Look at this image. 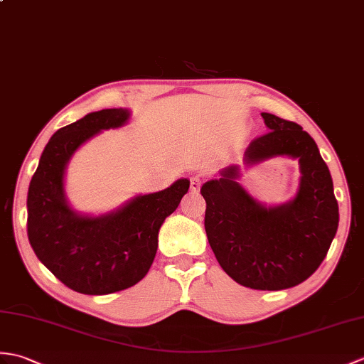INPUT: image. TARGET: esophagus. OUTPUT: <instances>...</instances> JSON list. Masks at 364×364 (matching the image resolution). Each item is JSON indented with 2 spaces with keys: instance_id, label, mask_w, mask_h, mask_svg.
<instances>
[{
  "instance_id": "obj_1",
  "label": "esophagus",
  "mask_w": 364,
  "mask_h": 364,
  "mask_svg": "<svg viewBox=\"0 0 364 364\" xmlns=\"http://www.w3.org/2000/svg\"><path fill=\"white\" fill-rule=\"evenodd\" d=\"M201 184H203V181H201L200 176H193V178L191 180V191L198 192L200 188H201Z\"/></svg>"
}]
</instances>
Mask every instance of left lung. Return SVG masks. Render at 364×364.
Here are the masks:
<instances>
[{"instance_id":"8db88e82","label":"left lung","mask_w":364,"mask_h":364,"mask_svg":"<svg viewBox=\"0 0 364 364\" xmlns=\"http://www.w3.org/2000/svg\"><path fill=\"white\" fill-rule=\"evenodd\" d=\"M268 129L245 151V167L289 156L299 163L294 197L279 205L256 200L239 183L240 167L201 186L210 248L235 282L255 290H284L314 274L324 260L340 222L333 181L314 138L302 127L260 113Z\"/></svg>"}]
</instances>
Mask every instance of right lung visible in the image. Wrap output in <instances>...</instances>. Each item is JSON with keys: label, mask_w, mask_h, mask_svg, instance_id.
<instances>
[{"label": "right lung", "mask_w": 364, "mask_h": 364, "mask_svg": "<svg viewBox=\"0 0 364 364\" xmlns=\"http://www.w3.org/2000/svg\"><path fill=\"white\" fill-rule=\"evenodd\" d=\"M130 116L129 108H105L57 130L29 184L31 247L58 281L83 294H109L138 284L154 264L159 228L189 189V180L180 178L99 215L71 206L65 173L73 155L102 130L124 127Z\"/></svg>", "instance_id": "obj_1"}]
</instances>
